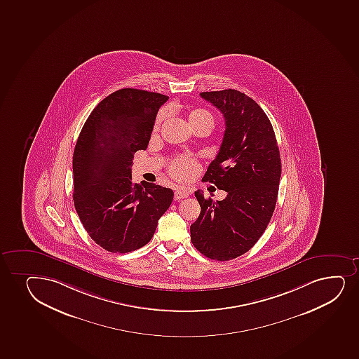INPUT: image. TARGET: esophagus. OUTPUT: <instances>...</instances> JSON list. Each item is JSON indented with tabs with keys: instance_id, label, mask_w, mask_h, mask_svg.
Wrapping results in <instances>:
<instances>
[{
	"instance_id": "obj_1",
	"label": "esophagus",
	"mask_w": 359,
	"mask_h": 359,
	"mask_svg": "<svg viewBox=\"0 0 359 359\" xmlns=\"http://www.w3.org/2000/svg\"><path fill=\"white\" fill-rule=\"evenodd\" d=\"M189 196V191L188 190L184 189V188H178L176 191H175V200L176 201H180L182 198H186Z\"/></svg>"
}]
</instances>
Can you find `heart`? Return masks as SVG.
I'll return each instance as SVG.
<instances>
[{
  "mask_svg": "<svg viewBox=\"0 0 359 359\" xmlns=\"http://www.w3.org/2000/svg\"><path fill=\"white\" fill-rule=\"evenodd\" d=\"M165 116H166V110H161L158 112L157 117H156V123H154L156 130L159 128ZM188 117H189L190 124L201 122V121H210L213 123V116L210 111L203 110V109H195L193 111L189 112ZM195 171H196V163L189 156H181L173 161L172 164L170 165V172H171L173 177L177 178V180H186V178L191 176Z\"/></svg>",
  "mask_w": 359,
  "mask_h": 359,
  "instance_id": "obj_1",
  "label": "heart"
}]
</instances>
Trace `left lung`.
Listing matches in <instances>:
<instances>
[{"label": "left lung", "instance_id": "obj_1", "mask_svg": "<svg viewBox=\"0 0 359 359\" xmlns=\"http://www.w3.org/2000/svg\"><path fill=\"white\" fill-rule=\"evenodd\" d=\"M200 95L225 118L223 142L202 181L227 195L215 202L195 191L201 213L190 226V237L208 259L229 261L250 250L271 222L280 182V153L272 123L254 99L231 88Z\"/></svg>", "mask_w": 359, "mask_h": 359}]
</instances>
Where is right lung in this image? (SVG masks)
Here are the masks:
<instances>
[{"label":"right lung","mask_w":359,"mask_h":359,"mask_svg":"<svg viewBox=\"0 0 359 359\" xmlns=\"http://www.w3.org/2000/svg\"><path fill=\"white\" fill-rule=\"evenodd\" d=\"M168 95L122 88L93 109L73 154L75 210L87 233L110 252H134L152 238L172 189L132 182L136 151L147 149Z\"/></svg>","instance_id":"right-lung-1"}]
</instances>
